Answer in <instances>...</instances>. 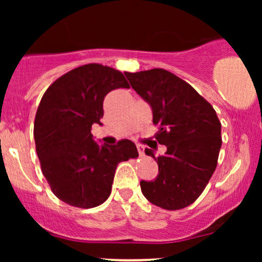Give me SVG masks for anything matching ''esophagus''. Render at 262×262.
<instances>
[{
	"mask_svg": "<svg viewBox=\"0 0 262 262\" xmlns=\"http://www.w3.org/2000/svg\"><path fill=\"white\" fill-rule=\"evenodd\" d=\"M137 148H138V152H139V155H140V156H144V148H143V146L138 145Z\"/></svg>",
	"mask_w": 262,
	"mask_h": 262,
	"instance_id": "obj_1",
	"label": "esophagus"
}]
</instances>
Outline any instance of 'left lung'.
Returning a JSON list of instances; mask_svg holds the SVG:
<instances>
[{
    "label": "left lung",
    "instance_id": "obj_1",
    "mask_svg": "<svg viewBox=\"0 0 262 262\" xmlns=\"http://www.w3.org/2000/svg\"><path fill=\"white\" fill-rule=\"evenodd\" d=\"M130 86L152 108L159 132L155 140L167 148L155 158V181H141L149 202L167 210L192 204L208 185L218 164L222 124L214 108L189 83L165 69L124 73Z\"/></svg>",
    "mask_w": 262,
    "mask_h": 262
}]
</instances>
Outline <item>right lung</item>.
<instances>
[{"mask_svg":"<svg viewBox=\"0 0 262 262\" xmlns=\"http://www.w3.org/2000/svg\"><path fill=\"white\" fill-rule=\"evenodd\" d=\"M129 89L119 70L86 64L56 79L41 97L34 119L35 149L53 193L76 208L106 202L119 162L138 158L133 141L100 145L92 124H101L103 100L112 90Z\"/></svg>","mask_w":262,"mask_h":262,"instance_id":"obj_1","label":"right lung"}]
</instances>
